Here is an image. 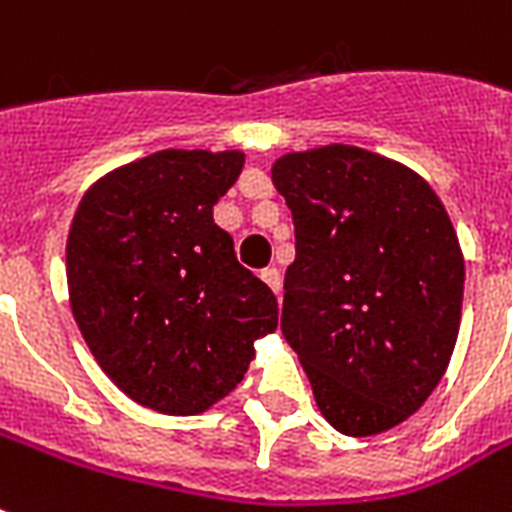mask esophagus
Returning <instances> with one entry per match:
<instances>
[{
  "label": "esophagus",
  "mask_w": 512,
  "mask_h": 512,
  "mask_svg": "<svg viewBox=\"0 0 512 512\" xmlns=\"http://www.w3.org/2000/svg\"><path fill=\"white\" fill-rule=\"evenodd\" d=\"M260 276H263V282L268 284V287H271L273 292H276V295H279V292H282V273H279V268H263V271H260Z\"/></svg>",
  "instance_id": "1"
}]
</instances>
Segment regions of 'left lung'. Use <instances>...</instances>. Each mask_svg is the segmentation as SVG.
I'll list each match as a JSON object with an SVG mask.
<instances>
[{"instance_id": "left-lung-1", "label": "left lung", "mask_w": 512, "mask_h": 512, "mask_svg": "<svg viewBox=\"0 0 512 512\" xmlns=\"http://www.w3.org/2000/svg\"><path fill=\"white\" fill-rule=\"evenodd\" d=\"M295 225L282 333L322 416L368 438L424 405L462 317L464 260L432 187L376 152L327 144L273 163Z\"/></svg>"}]
</instances>
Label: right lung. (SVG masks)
<instances>
[{
  "mask_svg": "<svg viewBox=\"0 0 512 512\" xmlns=\"http://www.w3.org/2000/svg\"><path fill=\"white\" fill-rule=\"evenodd\" d=\"M241 166L236 150H163L99 179L77 206L72 314L104 373L144 408L206 411L276 330V295L212 217Z\"/></svg>",
  "mask_w": 512,
  "mask_h": 512,
  "instance_id": "add662e5",
  "label": "right lung"
}]
</instances>
